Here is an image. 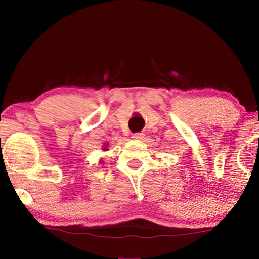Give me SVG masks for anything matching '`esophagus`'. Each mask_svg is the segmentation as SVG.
Returning <instances> with one entry per match:
<instances>
[{"mask_svg":"<svg viewBox=\"0 0 259 259\" xmlns=\"http://www.w3.org/2000/svg\"><path fill=\"white\" fill-rule=\"evenodd\" d=\"M144 137H145L144 133H134V134H132V138L134 140H143Z\"/></svg>","mask_w":259,"mask_h":259,"instance_id":"34e87169","label":"esophagus"}]
</instances>
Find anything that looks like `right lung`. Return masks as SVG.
<instances>
[{
	"label": "right lung",
	"mask_w": 259,
	"mask_h": 259,
	"mask_svg": "<svg viewBox=\"0 0 259 259\" xmlns=\"http://www.w3.org/2000/svg\"><path fill=\"white\" fill-rule=\"evenodd\" d=\"M102 150H104V151H107V144H106V145H105V146H104V147H102Z\"/></svg>",
	"instance_id": "1"
}]
</instances>
